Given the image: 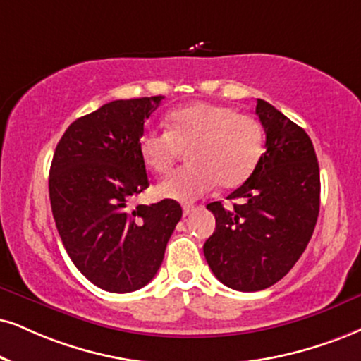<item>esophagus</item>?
<instances>
[{"instance_id": "34e87169", "label": "esophagus", "mask_w": 361, "mask_h": 361, "mask_svg": "<svg viewBox=\"0 0 361 361\" xmlns=\"http://www.w3.org/2000/svg\"><path fill=\"white\" fill-rule=\"evenodd\" d=\"M195 211H197V207H194V206H184V216H185V217L192 216Z\"/></svg>"}]
</instances>
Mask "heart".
<instances>
[{
    "label": "heart",
    "instance_id": "b5f03b06",
    "mask_svg": "<svg viewBox=\"0 0 361 361\" xmlns=\"http://www.w3.org/2000/svg\"><path fill=\"white\" fill-rule=\"evenodd\" d=\"M169 130L149 128L140 135L139 152L155 173L172 169L182 150L189 166L159 184L162 197L190 202L216 188L234 189L249 179L264 150L261 123L233 106L194 102L167 115Z\"/></svg>",
    "mask_w": 361,
    "mask_h": 361
}]
</instances>
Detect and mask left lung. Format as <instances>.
<instances>
[{
    "label": "left lung",
    "instance_id": "left-lung-1",
    "mask_svg": "<svg viewBox=\"0 0 361 361\" xmlns=\"http://www.w3.org/2000/svg\"><path fill=\"white\" fill-rule=\"evenodd\" d=\"M256 115L266 133V152L241 188L207 204L216 231L204 244L209 268L235 291L273 286L308 246L319 212V167L303 128L268 102Z\"/></svg>",
    "mask_w": 361,
    "mask_h": 361
}]
</instances>
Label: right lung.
I'll list each match as a JSON object with an SVG mask.
<instances>
[{
	"mask_svg": "<svg viewBox=\"0 0 361 361\" xmlns=\"http://www.w3.org/2000/svg\"><path fill=\"white\" fill-rule=\"evenodd\" d=\"M164 97L114 100L66 128L50 167V202L70 259L110 293L144 288L157 274L182 217L172 199L128 202L149 188L139 152L144 123Z\"/></svg>",
	"mask_w": 361,
	"mask_h": 361,
	"instance_id": "obj_1",
	"label": "right lung"
}]
</instances>
